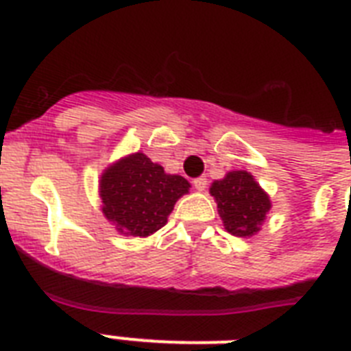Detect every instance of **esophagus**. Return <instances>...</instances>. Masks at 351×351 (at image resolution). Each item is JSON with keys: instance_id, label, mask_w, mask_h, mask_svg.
Returning a JSON list of instances; mask_svg holds the SVG:
<instances>
[{"instance_id": "1", "label": "esophagus", "mask_w": 351, "mask_h": 351, "mask_svg": "<svg viewBox=\"0 0 351 351\" xmlns=\"http://www.w3.org/2000/svg\"><path fill=\"white\" fill-rule=\"evenodd\" d=\"M193 186H195V189H197V191H204V189L208 187V178H206V176L195 178V180H193Z\"/></svg>"}]
</instances>
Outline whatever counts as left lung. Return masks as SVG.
<instances>
[{"mask_svg": "<svg viewBox=\"0 0 351 351\" xmlns=\"http://www.w3.org/2000/svg\"><path fill=\"white\" fill-rule=\"evenodd\" d=\"M209 193L217 200L226 230L234 237L255 234L271 208L266 191L247 171H231L222 180H215Z\"/></svg>", "mask_w": 351, "mask_h": 351, "instance_id": "obj_1", "label": "left lung"}]
</instances>
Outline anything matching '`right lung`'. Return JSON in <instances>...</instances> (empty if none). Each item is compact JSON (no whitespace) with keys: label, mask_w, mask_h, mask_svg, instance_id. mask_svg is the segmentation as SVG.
I'll list each match as a JSON object with an SVG mask.
<instances>
[{"label":"right lung","mask_w":351,"mask_h":351,"mask_svg":"<svg viewBox=\"0 0 351 351\" xmlns=\"http://www.w3.org/2000/svg\"><path fill=\"white\" fill-rule=\"evenodd\" d=\"M189 187L184 176L167 175L143 153L129 154L101 175V211L120 233L149 237L164 228L176 200Z\"/></svg>","instance_id":"1"}]
</instances>
